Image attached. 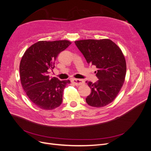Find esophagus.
<instances>
[{"mask_svg": "<svg viewBox=\"0 0 151 151\" xmlns=\"http://www.w3.org/2000/svg\"><path fill=\"white\" fill-rule=\"evenodd\" d=\"M72 83L74 84L76 86H80L84 83V81L82 79H72L71 80Z\"/></svg>", "mask_w": 151, "mask_h": 151, "instance_id": "1", "label": "esophagus"}]
</instances>
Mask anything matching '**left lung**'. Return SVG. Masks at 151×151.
<instances>
[{"instance_id": "8db88e82", "label": "left lung", "mask_w": 151, "mask_h": 151, "mask_svg": "<svg viewBox=\"0 0 151 151\" xmlns=\"http://www.w3.org/2000/svg\"><path fill=\"white\" fill-rule=\"evenodd\" d=\"M89 64L98 68V81L86 83L91 93L86 98L89 106L103 107L115 99L125 81L127 66L121 49L109 39L76 41Z\"/></svg>"}]
</instances>
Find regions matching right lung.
<instances>
[{
	"mask_svg": "<svg viewBox=\"0 0 151 151\" xmlns=\"http://www.w3.org/2000/svg\"><path fill=\"white\" fill-rule=\"evenodd\" d=\"M70 44L67 40L40 41L27 49L21 58L22 88L30 101L41 109L51 110L62 104L63 89L70 82L51 78L48 74L55 67L58 55Z\"/></svg>",
	"mask_w": 151,
	"mask_h": 151,
	"instance_id": "1",
	"label": "right lung"
}]
</instances>
